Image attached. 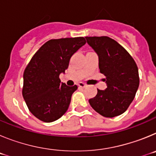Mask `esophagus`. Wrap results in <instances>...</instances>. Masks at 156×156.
Returning <instances> with one entry per match:
<instances>
[{
	"label": "esophagus",
	"instance_id": "34e87169",
	"mask_svg": "<svg viewBox=\"0 0 156 156\" xmlns=\"http://www.w3.org/2000/svg\"><path fill=\"white\" fill-rule=\"evenodd\" d=\"M78 86H79L80 87L84 88V87H87V84H86V83H84L80 82V83H78Z\"/></svg>",
	"mask_w": 156,
	"mask_h": 156
}]
</instances>
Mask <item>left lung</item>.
Returning a JSON list of instances; mask_svg holds the SVG:
<instances>
[{
	"instance_id": "obj_1",
	"label": "left lung",
	"mask_w": 156,
	"mask_h": 156,
	"mask_svg": "<svg viewBox=\"0 0 156 156\" xmlns=\"http://www.w3.org/2000/svg\"><path fill=\"white\" fill-rule=\"evenodd\" d=\"M87 42L99 58L101 73L107 88L98 89L89 99L90 106L100 115L108 118L122 114L129 108L139 87L138 69L132 56L115 40L108 37H86Z\"/></svg>"
}]
</instances>
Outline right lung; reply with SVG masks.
Masks as SVG:
<instances>
[{"mask_svg":"<svg viewBox=\"0 0 156 156\" xmlns=\"http://www.w3.org/2000/svg\"><path fill=\"white\" fill-rule=\"evenodd\" d=\"M85 44L83 37L51 39L32 57L23 73V96L38 119L54 122L66 112L77 86H67L59 75L68 68L72 55Z\"/></svg>","mask_w":156,"mask_h":156,"instance_id":"1","label":"right lung"}]
</instances>
